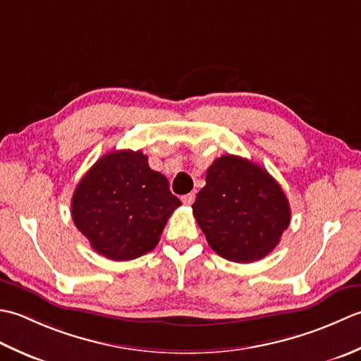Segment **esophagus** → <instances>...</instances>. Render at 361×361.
Listing matches in <instances>:
<instances>
[{
    "mask_svg": "<svg viewBox=\"0 0 361 361\" xmlns=\"http://www.w3.org/2000/svg\"><path fill=\"white\" fill-rule=\"evenodd\" d=\"M195 193H188V195H183L182 196V202L183 204H185V205H191V204H193L195 202Z\"/></svg>",
    "mask_w": 361,
    "mask_h": 361,
    "instance_id": "1",
    "label": "esophagus"
}]
</instances>
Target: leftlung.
I'll return each mask as SVG.
<instances>
[{
  "label": "left lung",
  "mask_w": 361,
  "mask_h": 361,
  "mask_svg": "<svg viewBox=\"0 0 361 361\" xmlns=\"http://www.w3.org/2000/svg\"><path fill=\"white\" fill-rule=\"evenodd\" d=\"M191 207L213 251L237 263L267 257L291 219L288 200L273 176L232 154L209 166Z\"/></svg>",
  "instance_id": "8db88e82"
}]
</instances>
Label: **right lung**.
Masks as SVG:
<instances>
[{"mask_svg":"<svg viewBox=\"0 0 361 361\" xmlns=\"http://www.w3.org/2000/svg\"><path fill=\"white\" fill-rule=\"evenodd\" d=\"M182 202L164 174L154 171L142 151L102 156L73 193L78 231L106 259L134 260L157 246L164 227Z\"/></svg>","mask_w":361,"mask_h":361,"instance_id":"obj_1","label":"right lung"}]
</instances>
